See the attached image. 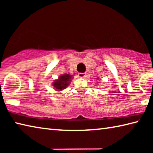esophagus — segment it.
I'll use <instances>...</instances> for the list:
<instances>
[{
    "label": "esophagus",
    "mask_w": 153,
    "mask_h": 153,
    "mask_svg": "<svg viewBox=\"0 0 153 153\" xmlns=\"http://www.w3.org/2000/svg\"><path fill=\"white\" fill-rule=\"evenodd\" d=\"M86 76V73H79L78 74V77H80V78H84Z\"/></svg>",
    "instance_id": "obj_1"
}]
</instances>
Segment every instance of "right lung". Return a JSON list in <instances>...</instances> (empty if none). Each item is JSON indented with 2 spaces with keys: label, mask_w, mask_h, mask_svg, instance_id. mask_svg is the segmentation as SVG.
I'll use <instances>...</instances> for the list:
<instances>
[{
  "label": "right lung",
  "mask_w": 153,
  "mask_h": 153,
  "mask_svg": "<svg viewBox=\"0 0 153 153\" xmlns=\"http://www.w3.org/2000/svg\"><path fill=\"white\" fill-rule=\"evenodd\" d=\"M71 78V76L69 74H64L62 75L59 77L58 79L55 80L53 82V86L55 88L58 90H62L65 89L67 86L69 85V82L71 81L70 79Z\"/></svg>",
  "instance_id": "1"
}]
</instances>
